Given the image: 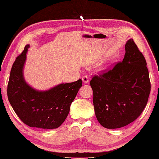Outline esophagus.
Here are the masks:
<instances>
[{"instance_id":"esophagus-1","label":"esophagus","mask_w":159,"mask_h":159,"mask_svg":"<svg viewBox=\"0 0 159 159\" xmlns=\"http://www.w3.org/2000/svg\"><path fill=\"white\" fill-rule=\"evenodd\" d=\"M82 80H83V82L85 83V84H88L89 81V78L88 76H84L82 78Z\"/></svg>"}]
</instances>
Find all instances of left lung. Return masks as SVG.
Wrapping results in <instances>:
<instances>
[{
    "mask_svg": "<svg viewBox=\"0 0 159 159\" xmlns=\"http://www.w3.org/2000/svg\"><path fill=\"white\" fill-rule=\"evenodd\" d=\"M125 51L122 62L90 81L95 115L106 129L123 127L136 120L151 90L146 60L132 39Z\"/></svg>",
    "mask_w": 159,
    "mask_h": 159,
    "instance_id": "obj_1",
    "label": "left lung"
}]
</instances>
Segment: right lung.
Returning a JSON list of instances; mask_svg holds the SVG:
<instances>
[{"instance_id": "right-lung-1", "label": "right lung", "mask_w": 159, "mask_h": 159, "mask_svg": "<svg viewBox=\"0 0 159 159\" xmlns=\"http://www.w3.org/2000/svg\"><path fill=\"white\" fill-rule=\"evenodd\" d=\"M27 44L11 67L7 85V97L14 112L30 127L53 129L64 122L70 106L82 86L81 79L60 83L47 90H39L25 81L24 69Z\"/></svg>"}]
</instances>
